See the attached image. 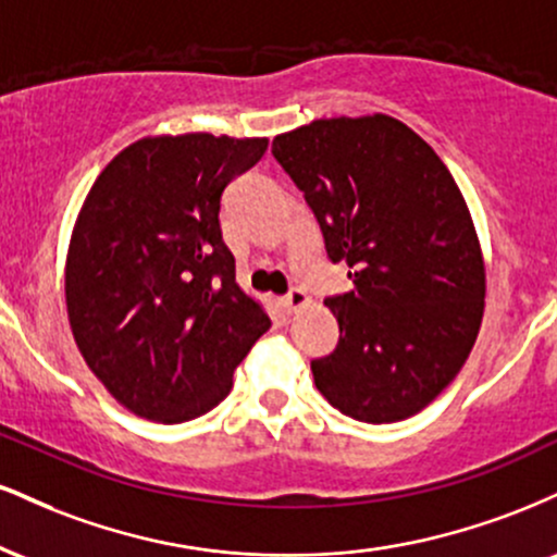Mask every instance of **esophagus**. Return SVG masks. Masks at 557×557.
Wrapping results in <instances>:
<instances>
[{
    "instance_id": "34e87169",
    "label": "esophagus",
    "mask_w": 557,
    "mask_h": 557,
    "mask_svg": "<svg viewBox=\"0 0 557 557\" xmlns=\"http://www.w3.org/2000/svg\"><path fill=\"white\" fill-rule=\"evenodd\" d=\"M309 304H311L309 293L300 290V287H293V290L283 298V306L287 309V314H296V311L306 309V306H309Z\"/></svg>"
}]
</instances>
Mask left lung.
Wrapping results in <instances>:
<instances>
[{
  "mask_svg": "<svg viewBox=\"0 0 557 557\" xmlns=\"http://www.w3.org/2000/svg\"><path fill=\"white\" fill-rule=\"evenodd\" d=\"M272 154L354 280L324 300L341 343L311 361L319 393L367 424L413 417L456 380L482 327L487 270L461 188L424 138L382 112L280 133Z\"/></svg>",
  "mask_w": 557,
  "mask_h": 557,
  "instance_id": "1",
  "label": "left lung"
}]
</instances>
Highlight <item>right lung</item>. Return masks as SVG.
Here are the masks:
<instances>
[{"label":"right lung","mask_w":557,"mask_h":557,"mask_svg":"<svg viewBox=\"0 0 557 557\" xmlns=\"http://www.w3.org/2000/svg\"><path fill=\"white\" fill-rule=\"evenodd\" d=\"M267 138L146 136L99 172L65 259L70 330L83 361L136 417L181 424L230 393L270 330L235 283L220 201Z\"/></svg>","instance_id":"1"}]
</instances>
